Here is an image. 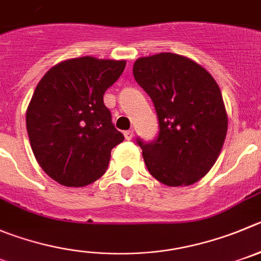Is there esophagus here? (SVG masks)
<instances>
[{"mask_svg": "<svg viewBox=\"0 0 261 261\" xmlns=\"http://www.w3.org/2000/svg\"><path fill=\"white\" fill-rule=\"evenodd\" d=\"M123 135H125L126 140H131L134 136V130H126L125 133H123Z\"/></svg>", "mask_w": 261, "mask_h": 261, "instance_id": "1", "label": "esophagus"}]
</instances>
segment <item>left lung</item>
I'll list each match as a JSON object with an SVG mask.
<instances>
[{
	"label": "left lung",
	"mask_w": 261,
	"mask_h": 261,
	"mask_svg": "<svg viewBox=\"0 0 261 261\" xmlns=\"http://www.w3.org/2000/svg\"><path fill=\"white\" fill-rule=\"evenodd\" d=\"M133 73L160 126L153 142L136 139L148 171L165 186L194 184L216 162L228 130L218 84L203 67L172 53L140 58Z\"/></svg>",
	"instance_id": "left-lung-1"
}]
</instances>
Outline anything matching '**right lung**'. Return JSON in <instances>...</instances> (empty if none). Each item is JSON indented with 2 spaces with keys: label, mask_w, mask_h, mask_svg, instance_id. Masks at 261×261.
<instances>
[{
  "label": "right lung",
  "mask_w": 261,
  "mask_h": 261,
  "mask_svg": "<svg viewBox=\"0 0 261 261\" xmlns=\"http://www.w3.org/2000/svg\"><path fill=\"white\" fill-rule=\"evenodd\" d=\"M125 65V60L75 58L38 82L27 109V131L38 165L62 186L85 187L99 179L111 150L123 142L103 95Z\"/></svg>",
  "instance_id": "right-lung-1"
}]
</instances>
